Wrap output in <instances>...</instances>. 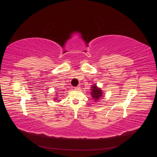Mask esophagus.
Masks as SVG:
<instances>
[{
	"label": "esophagus",
	"mask_w": 157,
	"mask_h": 157,
	"mask_svg": "<svg viewBox=\"0 0 157 157\" xmlns=\"http://www.w3.org/2000/svg\"><path fill=\"white\" fill-rule=\"evenodd\" d=\"M80 86H77V87H75V90H80Z\"/></svg>",
	"instance_id": "34e87169"
}]
</instances>
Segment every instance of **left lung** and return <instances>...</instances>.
I'll return each instance as SVG.
<instances>
[{
	"instance_id": "left-lung-1",
	"label": "left lung",
	"mask_w": 157,
	"mask_h": 157,
	"mask_svg": "<svg viewBox=\"0 0 157 157\" xmlns=\"http://www.w3.org/2000/svg\"><path fill=\"white\" fill-rule=\"evenodd\" d=\"M103 94L102 90L97 86V85L93 84L91 89H90V95L95 102L98 101L100 99Z\"/></svg>"
}]
</instances>
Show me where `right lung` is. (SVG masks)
<instances>
[{"instance_id":"1","label":"right lung","mask_w":157,"mask_h":157,"mask_svg":"<svg viewBox=\"0 0 157 157\" xmlns=\"http://www.w3.org/2000/svg\"><path fill=\"white\" fill-rule=\"evenodd\" d=\"M58 94H59L58 93V92H56V95H55V97H54V100L56 101H61V100H59V99H58Z\"/></svg>"}]
</instances>
